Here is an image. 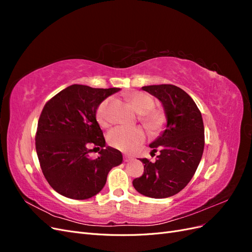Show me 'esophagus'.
<instances>
[{
  "label": "esophagus",
  "instance_id": "1",
  "mask_svg": "<svg viewBox=\"0 0 252 252\" xmlns=\"http://www.w3.org/2000/svg\"><path fill=\"white\" fill-rule=\"evenodd\" d=\"M131 159H132V157H129V156L124 155V161L125 162H129V161H131Z\"/></svg>",
  "mask_w": 252,
  "mask_h": 252
}]
</instances>
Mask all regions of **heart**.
Returning a JSON list of instances; mask_svg holds the SVG:
<instances>
[{
    "instance_id": "heart-1",
    "label": "heart",
    "mask_w": 252,
    "mask_h": 252,
    "mask_svg": "<svg viewBox=\"0 0 252 252\" xmlns=\"http://www.w3.org/2000/svg\"><path fill=\"white\" fill-rule=\"evenodd\" d=\"M110 98L104 100L96 109V120L102 127H108L110 119L108 106ZM130 104L139 113V121L150 132L159 130L164 124V116L161 110L155 109V101L150 95L136 93L131 95ZM145 139V133L141 127H117L111 130L107 136L110 146L122 151H129L140 145Z\"/></svg>"
}]
</instances>
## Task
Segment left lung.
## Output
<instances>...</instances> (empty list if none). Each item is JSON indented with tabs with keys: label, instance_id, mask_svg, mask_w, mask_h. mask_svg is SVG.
<instances>
[{
	"label": "left lung",
	"instance_id": "obj_1",
	"mask_svg": "<svg viewBox=\"0 0 252 252\" xmlns=\"http://www.w3.org/2000/svg\"><path fill=\"white\" fill-rule=\"evenodd\" d=\"M163 104L165 130L149 146L159 149L156 162L141 158L142 177L133 180L138 192L154 199L172 196L192 179L203 156L205 135L201 111L187 93L170 84L142 87Z\"/></svg>",
	"mask_w": 252,
	"mask_h": 252
}]
</instances>
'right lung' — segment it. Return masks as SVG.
Wrapping results in <instances>:
<instances>
[{
  "label": "right lung",
  "instance_id": "1",
  "mask_svg": "<svg viewBox=\"0 0 252 252\" xmlns=\"http://www.w3.org/2000/svg\"><path fill=\"white\" fill-rule=\"evenodd\" d=\"M120 88L68 86L45 104L37 123L35 149L45 179L60 194L86 200L103 189L112 167L123 162L121 151L106 146L96 109ZM101 147L91 159L90 146Z\"/></svg>",
  "mask_w": 252,
  "mask_h": 252
}]
</instances>
